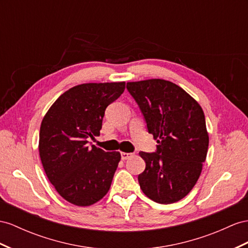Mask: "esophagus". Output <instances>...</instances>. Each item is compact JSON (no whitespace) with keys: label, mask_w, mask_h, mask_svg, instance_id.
Segmentation results:
<instances>
[{"label":"esophagus","mask_w":248,"mask_h":248,"mask_svg":"<svg viewBox=\"0 0 248 248\" xmlns=\"http://www.w3.org/2000/svg\"><path fill=\"white\" fill-rule=\"evenodd\" d=\"M133 155V153H125V152H122V159L123 160H126V159H129V158H131Z\"/></svg>","instance_id":"1"}]
</instances>
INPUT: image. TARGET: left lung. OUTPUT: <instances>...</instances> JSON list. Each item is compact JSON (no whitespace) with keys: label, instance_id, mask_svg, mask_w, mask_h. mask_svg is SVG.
<instances>
[{"label":"left lung","instance_id":"8db88e82","mask_svg":"<svg viewBox=\"0 0 248 248\" xmlns=\"http://www.w3.org/2000/svg\"><path fill=\"white\" fill-rule=\"evenodd\" d=\"M157 140L156 153L139 152L145 170L138 175L143 194L160 204L181 200L198 181L208 149L202 108L172 81L153 78L126 82Z\"/></svg>","mask_w":248,"mask_h":248}]
</instances>
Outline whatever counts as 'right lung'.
<instances>
[{"mask_svg":"<svg viewBox=\"0 0 248 248\" xmlns=\"http://www.w3.org/2000/svg\"><path fill=\"white\" fill-rule=\"evenodd\" d=\"M125 82H89L62 93L44 116L40 157L49 181L63 199L89 206L109 192L119 152L89 148L99 136L106 108L124 91Z\"/></svg>","mask_w":248,"mask_h":248,"instance_id":"add662e5","label":"right lung"}]
</instances>
